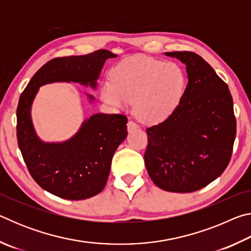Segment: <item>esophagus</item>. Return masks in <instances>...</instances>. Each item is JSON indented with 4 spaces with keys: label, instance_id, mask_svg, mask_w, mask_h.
Segmentation results:
<instances>
[{
    "label": "esophagus",
    "instance_id": "esophagus-1",
    "mask_svg": "<svg viewBox=\"0 0 251 251\" xmlns=\"http://www.w3.org/2000/svg\"><path fill=\"white\" fill-rule=\"evenodd\" d=\"M127 128H128V130L136 129V128H138V125L136 124L134 121H129L128 123H127Z\"/></svg>",
    "mask_w": 251,
    "mask_h": 251
}]
</instances>
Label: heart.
<instances>
[{"instance_id": "b5f03b06", "label": "heart", "mask_w": 251, "mask_h": 251, "mask_svg": "<svg viewBox=\"0 0 251 251\" xmlns=\"http://www.w3.org/2000/svg\"><path fill=\"white\" fill-rule=\"evenodd\" d=\"M110 80L100 84L106 104L122 108L134 100L139 120L155 124L175 112L184 96L187 79L181 67L146 55L124 58L109 72Z\"/></svg>"}]
</instances>
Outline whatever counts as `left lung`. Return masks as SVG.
<instances>
[{
	"mask_svg": "<svg viewBox=\"0 0 251 251\" xmlns=\"http://www.w3.org/2000/svg\"><path fill=\"white\" fill-rule=\"evenodd\" d=\"M186 64L188 84L167 120L146 129L144 159L151 179L172 193L206 187L227 168L236 137V117L228 85L201 56L168 52Z\"/></svg>",
	"mask_w": 251,
	"mask_h": 251,
	"instance_id": "obj_1",
	"label": "left lung"
}]
</instances>
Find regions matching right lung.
Instances as JSON below:
<instances>
[{
    "mask_svg": "<svg viewBox=\"0 0 251 251\" xmlns=\"http://www.w3.org/2000/svg\"><path fill=\"white\" fill-rule=\"evenodd\" d=\"M110 57L116 54L99 50L80 56L50 59L34 74L20 96L16 109L19 148L33 179L57 197L80 201L103 190L114 152L127 136V117L95 114L70 141L43 143L32 125V101L39 87L48 83L77 82L95 87L101 67Z\"/></svg>",
    "mask_w": 251,
    "mask_h": 251,
    "instance_id": "add662e5",
    "label": "right lung"
}]
</instances>
